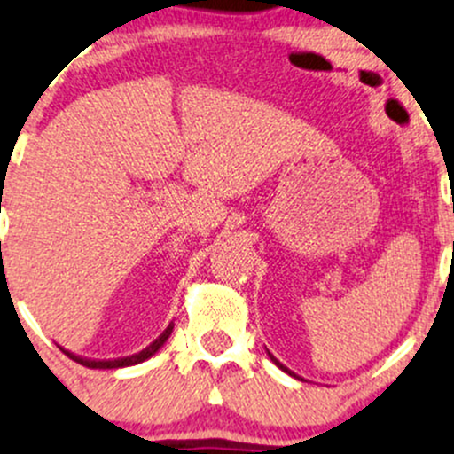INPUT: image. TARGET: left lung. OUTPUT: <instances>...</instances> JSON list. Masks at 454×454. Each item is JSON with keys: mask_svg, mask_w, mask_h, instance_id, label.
Instances as JSON below:
<instances>
[{"mask_svg": "<svg viewBox=\"0 0 454 454\" xmlns=\"http://www.w3.org/2000/svg\"><path fill=\"white\" fill-rule=\"evenodd\" d=\"M267 355H270L271 364H274L276 367H280V370H283V372H287V374H289V376H294V379H298V376H295V374H294V372H291V370H287V367H285L283 364H280V361H278V359H276V356H274V355H271V352H270V350H267Z\"/></svg>", "mask_w": 454, "mask_h": 454, "instance_id": "left-lung-1", "label": "left lung"}]
</instances>
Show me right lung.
Instances as JSON below:
<instances>
[{
	"label": "right lung",
	"mask_w": 454,
	"mask_h": 454,
	"mask_svg": "<svg viewBox=\"0 0 454 454\" xmlns=\"http://www.w3.org/2000/svg\"><path fill=\"white\" fill-rule=\"evenodd\" d=\"M171 331H174V324H169V326L165 328L163 335L159 337V340H154L150 343V346L145 348V350L137 352V355H130V356H123V359H108V361H95V359H82V356H75L74 352H67L63 350L67 356H69L71 361H75V364L84 365V367H90V370H119V367H130V365H137V364H143V361H147L150 356H154L156 352L160 350V348L165 346V341L169 340Z\"/></svg>",
	"instance_id": "1"
}]
</instances>
